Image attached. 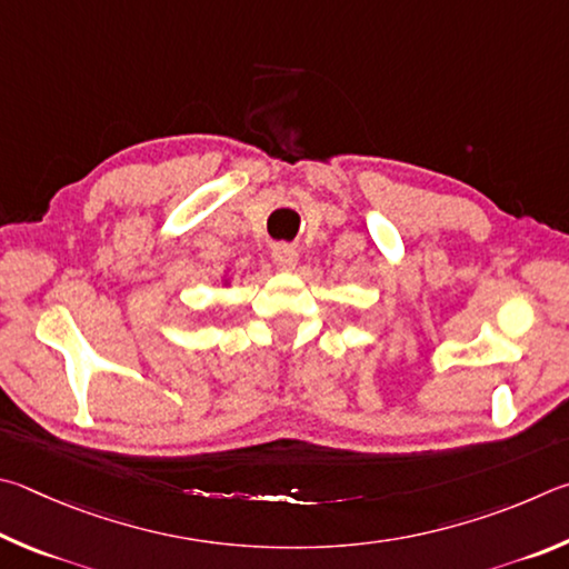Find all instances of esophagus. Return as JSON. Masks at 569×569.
<instances>
[{"label":"esophagus","instance_id":"1","mask_svg":"<svg viewBox=\"0 0 569 569\" xmlns=\"http://www.w3.org/2000/svg\"><path fill=\"white\" fill-rule=\"evenodd\" d=\"M297 259H300V254H297V249L290 244H277L272 249V262L277 264V269H282V272H290V269H295Z\"/></svg>","mask_w":569,"mask_h":569}]
</instances>
